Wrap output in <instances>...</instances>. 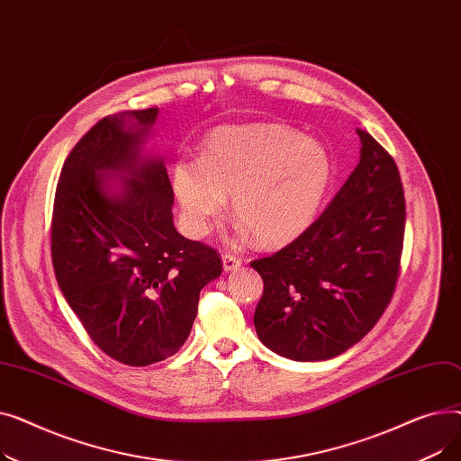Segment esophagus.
Wrapping results in <instances>:
<instances>
[{
  "label": "esophagus",
  "mask_w": 461,
  "mask_h": 461,
  "mask_svg": "<svg viewBox=\"0 0 461 461\" xmlns=\"http://www.w3.org/2000/svg\"><path fill=\"white\" fill-rule=\"evenodd\" d=\"M240 263H243V261H240V258H237L233 254H224L222 256V267H224L226 273L237 271L240 267Z\"/></svg>",
  "instance_id": "obj_1"
}]
</instances>
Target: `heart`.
I'll return each mask as SVG.
<instances>
[{
    "mask_svg": "<svg viewBox=\"0 0 461 461\" xmlns=\"http://www.w3.org/2000/svg\"><path fill=\"white\" fill-rule=\"evenodd\" d=\"M330 160L318 141L284 125L254 123L214 131L202 158H179L172 186L186 230L203 237L214 218L231 211L240 230L265 247L299 237L318 214Z\"/></svg>",
    "mask_w": 461,
    "mask_h": 461,
    "instance_id": "1",
    "label": "heart"
}]
</instances>
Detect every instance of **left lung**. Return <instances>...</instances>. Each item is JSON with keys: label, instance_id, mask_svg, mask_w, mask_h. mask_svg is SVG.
<instances>
[{"label": "left lung", "instance_id": "left-lung-1", "mask_svg": "<svg viewBox=\"0 0 461 461\" xmlns=\"http://www.w3.org/2000/svg\"><path fill=\"white\" fill-rule=\"evenodd\" d=\"M360 160L294 243L250 265L263 278L254 327L292 360H327L365 338L396 289L405 198L394 158L365 131Z\"/></svg>", "mask_w": 461, "mask_h": 461}]
</instances>
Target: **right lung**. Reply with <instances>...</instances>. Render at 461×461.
Returning a JSON list of instances; mask_svg holds the SVG:
<instances>
[{"label":"right lung","instance_id":"1","mask_svg":"<svg viewBox=\"0 0 461 461\" xmlns=\"http://www.w3.org/2000/svg\"><path fill=\"white\" fill-rule=\"evenodd\" d=\"M157 115L129 110L91 127L61 167L52 214L61 294L91 340L127 366L177 353L200 292L222 273L214 249L176 230L164 160L143 155Z\"/></svg>","mask_w":461,"mask_h":461}]
</instances>
